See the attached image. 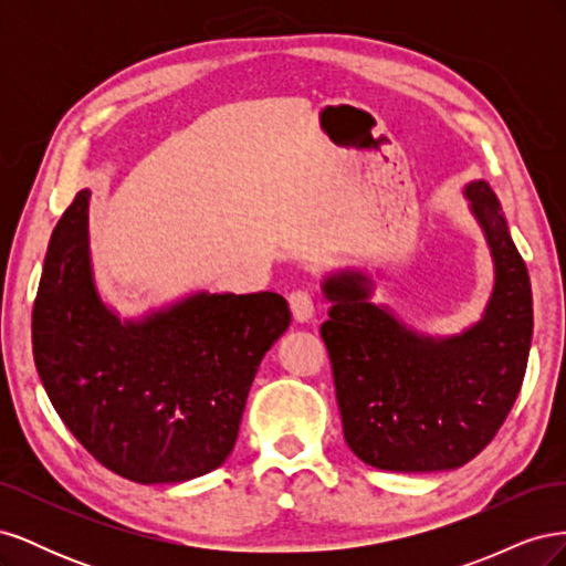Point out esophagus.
<instances>
[{
  "label": "esophagus",
  "instance_id": "obj_1",
  "mask_svg": "<svg viewBox=\"0 0 566 566\" xmlns=\"http://www.w3.org/2000/svg\"><path fill=\"white\" fill-rule=\"evenodd\" d=\"M290 302V310H293V316L297 323H310L314 318V295L310 293V290H295V293H290L287 297Z\"/></svg>",
  "mask_w": 566,
  "mask_h": 566
}]
</instances>
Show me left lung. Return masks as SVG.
Returning a JSON list of instances; mask_svg holds the SVG:
<instances>
[{
	"mask_svg": "<svg viewBox=\"0 0 566 566\" xmlns=\"http://www.w3.org/2000/svg\"><path fill=\"white\" fill-rule=\"evenodd\" d=\"M470 212L493 260L484 314L455 335H424L373 304L358 269L325 276L333 306L321 325L328 347L342 430L368 465L437 472L465 465L501 430L515 403L534 335L528 271L512 243L501 202L486 181L465 186Z\"/></svg>",
	"mask_w": 566,
	"mask_h": 566,
	"instance_id": "1",
	"label": "left lung"
}]
</instances>
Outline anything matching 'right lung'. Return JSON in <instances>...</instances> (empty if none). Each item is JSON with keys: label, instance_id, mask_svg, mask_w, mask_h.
Wrapping results in <instances>:
<instances>
[{"label": "right lung", "instance_id": "add662e5", "mask_svg": "<svg viewBox=\"0 0 566 566\" xmlns=\"http://www.w3.org/2000/svg\"><path fill=\"white\" fill-rule=\"evenodd\" d=\"M84 188L51 233L32 354L51 406L101 465L139 484L217 470L235 447L252 380L290 325L276 293H200L139 318L98 295Z\"/></svg>", "mask_w": 566, "mask_h": 566}]
</instances>
